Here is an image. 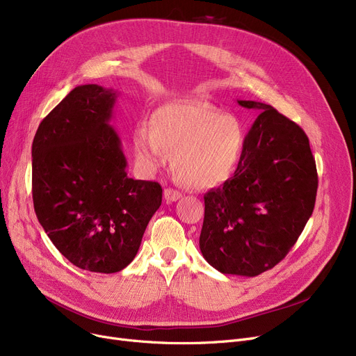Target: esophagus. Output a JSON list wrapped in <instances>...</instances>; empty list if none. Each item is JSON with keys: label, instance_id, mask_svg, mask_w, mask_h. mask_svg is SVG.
Instances as JSON below:
<instances>
[{"label": "esophagus", "instance_id": "esophagus-1", "mask_svg": "<svg viewBox=\"0 0 356 356\" xmlns=\"http://www.w3.org/2000/svg\"><path fill=\"white\" fill-rule=\"evenodd\" d=\"M164 199L165 202H176L181 197V193L179 191H175V189H164Z\"/></svg>", "mask_w": 356, "mask_h": 356}]
</instances>
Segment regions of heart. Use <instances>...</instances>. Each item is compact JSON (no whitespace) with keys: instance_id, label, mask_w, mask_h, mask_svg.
<instances>
[{"instance_id":"heart-1","label":"heart","mask_w":356,"mask_h":356,"mask_svg":"<svg viewBox=\"0 0 356 356\" xmlns=\"http://www.w3.org/2000/svg\"><path fill=\"white\" fill-rule=\"evenodd\" d=\"M149 124L152 128L138 127L133 133L138 164L156 170L165 161V152L170 153L173 176L184 188H215L234 175L244 154V127L209 104H164Z\"/></svg>"}]
</instances>
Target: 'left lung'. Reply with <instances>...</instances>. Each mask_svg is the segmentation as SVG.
I'll use <instances>...</instances> for the list:
<instances>
[{"label":"left lung","instance_id":"left-lung-1","mask_svg":"<svg viewBox=\"0 0 356 356\" xmlns=\"http://www.w3.org/2000/svg\"><path fill=\"white\" fill-rule=\"evenodd\" d=\"M261 114L231 179L204 195L203 258L222 274L255 277L282 261L312 216L317 172L305 131L271 105Z\"/></svg>","mask_w":356,"mask_h":356}]
</instances>
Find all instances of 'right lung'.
<instances>
[{
    "label": "right lung",
    "mask_w": 356,
    "mask_h": 356,
    "mask_svg": "<svg viewBox=\"0 0 356 356\" xmlns=\"http://www.w3.org/2000/svg\"><path fill=\"white\" fill-rule=\"evenodd\" d=\"M118 92L81 85L40 122L33 140V202L47 236L73 266L118 273L133 261L161 186L127 175L112 128Z\"/></svg>",
    "instance_id": "right-lung-1"
}]
</instances>
